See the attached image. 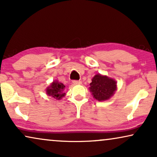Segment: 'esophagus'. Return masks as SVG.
Wrapping results in <instances>:
<instances>
[{"label": "esophagus", "mask_w": 157, "mask_h": 157, "mask_svg": "<svg viewBox=\"0 0 157 157\" xmlns=\"http://www.w3.org/2000/svg\"><path fill=\"white\" fill-rule=\"evenodd\" d=\"M73 83H74V84H76V85L81 84V81H78V80H74V81H73Z\"/></svg>", "instance_id": "1"}]
</instances>
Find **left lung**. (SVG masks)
<instances>
[{
  "instance_id": "8db88e82",
  "label": "left lung",
  "mask_w": 157,
  "mask_h": 157,
  "mask_svg": "<svg viewBox=\"0 0 157 157\" xmlns=\"http://www.w3.org/2000/svg\"><path fill=\"white\" fill-rule=\"evenodd\" d=\"M89 89L96 100H108L117 90V83L112 78L97 74L92 78Z\"/></svg>"
}]
</instances>
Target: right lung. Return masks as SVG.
Masks as SVG:
<instances>
[{"instance_id": "obj_1", "label": "right lung", "mask_w": 157, "mask_h": 157, "mask_svg": "<svg viewBox=\"0 0 157 157\" xmlns=\"http://www.w3.org/2000/svg\"><path fill=\"white\" fill-rule=\"evenodd\" d=\"M64 89H65V86L63 83L56 81H53L51 84L50 87H48L46 89V92L48 96H52V97L56 98V99H60L65 95Z\"/></svg>"}]
</instances>
